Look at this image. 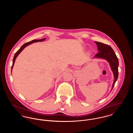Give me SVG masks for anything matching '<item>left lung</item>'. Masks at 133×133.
<instances>
[{"mask_svg": "<svg viewBox=\"0 0 133 133\" xmlns=\"http://www.w3.org/2000/svg\"><path fill=\"white\" fill-rule=\"evenodd\" d=\"M95 43L97 45L98 50L99 52L96 54L94 58L103 59L107 61L109 63L111 69L114 74V82L112 85L111 90L114 87L115 84L117 80L118 77V67L119 60L113 49L109 45L105 44L101 42L95 41Z\"/></svg>", "mask_w": 133, "mask_h": 133, "instance_id": "obj_1", "label": "left lung"}]
</instances>
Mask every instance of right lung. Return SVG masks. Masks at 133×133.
Listing matches in <instances>:
<instances>
[{"instance_id": "1", "label": "right lung", "mask_w": 133, "mask_h": 133, "mask_svg": "<svg viewBox=\"0 0 133 133\" xmlns=\"http://www.w3.org/2000/svg\"><path fill=\"white\" fill-rule=\"evenodd\" d=\"M45 39H46V38H44V39H40V40H32V41H30V42H27V43H26L25 44L21 46V47L19 49V50L16 52V53H15V55H14V56L13 57L12 65V67H11V73H12V70L14 64V63H15V60H16V59L17 57L18 56V55L21 52V51L23 50L25 48L26 46H28V45H29L30 44H31L32 43H35V42H41V41H44V40H45Z\"/></svg>"}]
</instances>
